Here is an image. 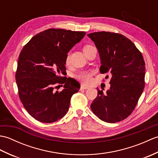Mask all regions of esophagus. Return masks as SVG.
<instances>
[{
  "instance_id": "1",
  "label": "esophagus",
  "mask_w": 158,
  "mask_h": 158,
  "mask_svg": "<svg viewBox=\"0 0 158 158\" xmlns=\"http://www.w3.org/2000/svg\"><path fill=\"white\" fill-rule=\"evenodd\" d=\"M89 87L86 86V85H81V87H80V90H82V89H88Z\"/></svg>"
}]
</instances>
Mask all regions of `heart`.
I'll return each instance as SVG.
<instances>
[{"label":"heart","instance_id":"heart-1","mask_svg":"<svg viewBox=\"0 0 158 158\" xmlns=\"http://www.w3.org/2000/svg\"><path fill=\"white\" fill-rule=\"evenodd\" d=\"M92 45H86L83 47V52L88 51V49L92 48ZM69 59H70V56L68 55L66 57V63L68 64L69 62ZM94 74L93 71H82L79 73L78 75H77V78L80 81H82L83 83H86V84H88V83L92 82V75Z\"/></svg>","mask_w":158,"mask_h":158}]
</instances>
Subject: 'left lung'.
Wrapping results in <instances>:
<instances>
[{
	"label": "left lung",
	"instance_id": "1",
	"mask_svg": "<svg viewBox=\"0 0 158 158\" xmlns=\"http://www.w3.org/2000/svg\"><path fill=\"white\" fill-rule=\"evenodd\" d=\"M88 36L98 50L100 72L111 75L110 87L106 94L97 88L98 95L91 104L92 110L105 122H121L135 110L145 88L143 55L130 39L119 33L102 31Z\"/></svg>",
	"mask_w": 158,
	"mask_h": 158
}]
</instances>
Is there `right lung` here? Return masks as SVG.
<instances>
[{
	"label": "right lung",
	"mask_w": 158,
	"mask_h": 158,
	"mask_svg": "<svg viewBox=\"0 0 158 158\" xmlns=\"http://www.w3.org/2000/svg\"><path fill=\"white\" fill-rule=\"evenodd\" d=\"M85 34L49 28L33 36L20 52L15 73L19 97L28 113L39 122H55L69 110L70 98L80 84L61 75L66 73L67 53ZM60 85L64 89L56 91Z\"/></svg>",
	"instance_id": "right-lung-1"
}]
</instances>
